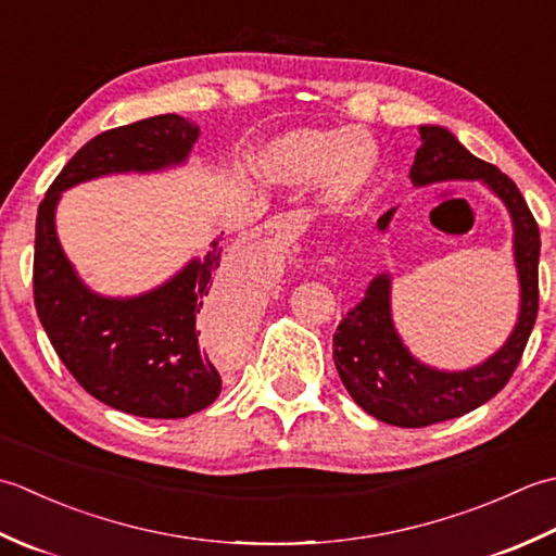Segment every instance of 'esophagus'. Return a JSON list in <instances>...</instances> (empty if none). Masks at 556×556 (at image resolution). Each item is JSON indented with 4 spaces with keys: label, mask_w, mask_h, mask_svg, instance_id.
Masks as SVG:
<instances>
[{
    "label": "esophagus",
    "mask_w": 556,
    "mask_h": 556,
    "mask_svg": "<svg viewBox=\"0 0 556 556\" xmlns=\"http://www.w3.org/2000/svg\"><path fill=\"white\" fill-rule=\"evenodd\" d=\"M266 230L270 237H274V240L288 242V240H292V218L290 215H276L274 220L266 223Z\"/></svg>",
    "instance_id": "34e87169"
}]
</instances>
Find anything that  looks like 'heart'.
Wrapping results in <instances>:
<instances>
[{
    "mask_svg": "<svg viewBox=\"0 0 556 556\" xmlns=\"http://www.w3.org/2000/svg\"><path fill=\"white\" fill-rule=\"evenodd\" d=\"M268 185L307 187L324 179L333 199H350L365 187L374 153L357 134L338 129H292L266 141L252 157Z\"/></svg>",
    "mask_w": 556,
    "mask_h": 556,
    "instance_id": "b5f03b06",
    "label": "heart"
}]
</instances>
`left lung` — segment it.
I'll use <instances>...</instances> for the list:
<instances>
[{
  "label": "left lung",
  "mask_w": 556,
  "mask_h": 556,
  "mask_svg": "<svg viewBox=\"0 0 556 556\" xmlns=\"http://www.w3.org/2000/svg\"><path fill=\"white\" fill-rule=\"evenodd\" d=\"M410 177L415 185L441 179H482L500 197L514 220V249L520 280V314L506 345L480 367L468 371H437L420 365L403 348L391 321V280H371L365 300L338 326L333 362L353 401L377 420L395 427H429L460 417L500 393L514 377L532 326L538 319L540 230L514 179L500 167L480 161L441 127H420ZM393 211L379 218L387 230Z\"/></svg>",
  "instance_id": "left-lung-1"
}]
</instances>
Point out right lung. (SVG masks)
<instances>
[{"mask_svg": "<svg viewBox=\"0 0 556 556\" xmlns=\"http://www.w3.org/2000/svg\"><path fill=\"white\" fill-rule=\"evenodd\" d=\"M199 127L179 115H157L108 129L78 149L40 201L33 256V300L54 353L81 387L115 410L179 420L218 399L223 357L201 343L199 316L220 319L235 345L220 274V237L165 286L131 300L100 298L76 278L54 232L64 189L110 173H151L182 163Z\"/></svg>", "mask_w": 556, "mask_h": 556, "instance_id": "1", "label": "right lung"}]
</instances>
